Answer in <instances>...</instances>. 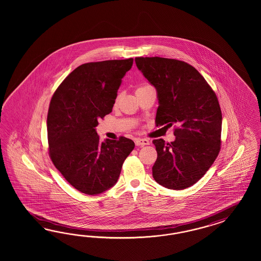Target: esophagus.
I'll return each instance as SVG.
<instances>
[{
	"label": "esophagus",
	"mask_w": 261,
	"mask_h": 261,
	"mask_svg": "<svg viewBox=\"0 0 261 261\" xmlns=\"http://www.w3.org/2000/svg\"><path fill=\"white\" fill-rule=\"evenodd\" d=\"M135 143L138 146H143V145H148L150 142L148 140H146V139H136L135 140Z\"/></svg>",
	"instance_id": "esophagus-1"
}]
</instances>
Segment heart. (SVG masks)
<instances>
[{
  "label": "heart",
  "mask_w": 261,
  "mask_h": 261,
  "mask_svg": "<svg viewBox=\"0 0 261 261\" xmlns=\"http://www.w3.org/2000/svg\"><path fill=\"white\" fill-rule=\"evenodd\" d=\"M143 87H144V86H143Z\"/></svg>",
  "instance_id": "obj_1"
}]
</instances>
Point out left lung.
<instances>
[{
  "instance_id": "obj_1",
  "label": "left lung",
  "mask_w": 261,
  "mask_h": 261,
  "mask_svg": "<svg viewBox=\"0 0 261 261\" xmlns=\"http://www.w3.org/2000/svg\"><path fill=\"white\" fill-rule=\"evenodd\" d=\"M143 76L157 91L156 124L174 130L175 141L154 140L158 157L153 178L169 190L197 182L214 164L221 144L222 114L217 96L190 64L163 57H136Z\"/></svg>"
}]
</instances>
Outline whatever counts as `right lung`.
<instances>
[{
    "label": "right lung",
    "mask_w": 261,
    "mask_h": 261,
    "mask_svg": "<svg viewBox=\"0 0 261 261\" xmlns=\"http://www.w3.org/2000/svg\"><path fill=\"white\" fill-rule=\"evenodd\" d=\"M133 58L81 65L57 88L49 103V156L56 168L82 193L96 195L119 180L122 164L134 149L132 140H99L98 119L110 114L121 79Z\"/></svg>",
    "instance_id": "right-lung-1"
}]
</instances>
